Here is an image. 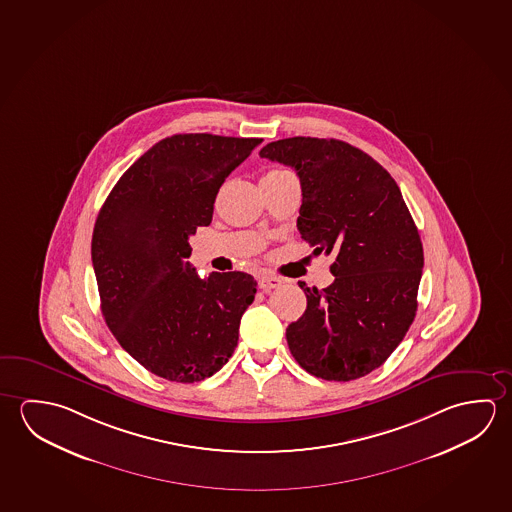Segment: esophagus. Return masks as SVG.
I'll return each mask as SVG.
<instances>
[{
	"mask_svg": "<svg viewBox=\"0 0 512 512\" xmlns=\"http://www.w3.org/2000/svg\"><path fill=\"white\" fill-rule=\"evenodd\" d=\"M280 285H282V280L278 277H273V275H262V277H259V287L264 293H269L271 289H277Z\"/></svg>",
	"mask_w": 512,
	"mask_h": 512,
	"instance_id": "1",
	"label": "esophagus"
}]
</instances>
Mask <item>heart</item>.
I'll return each instance as SVG.
<instances>
[{"label": "heart", "instance_id": "b5f03b06", "mask_svg": "<svg viewBox=\"0 0 512 512\" xmlns=\"http://www.w3.org/2000/svg\"><path fill=\"white\" fill-rule=\"evenodd\" d=\"M280 173H285L284 169H273V171H269V173H266L264 176L280 175Z\"/></svg>", "mask_w": 512, "mask_h": 512}]
</instances>
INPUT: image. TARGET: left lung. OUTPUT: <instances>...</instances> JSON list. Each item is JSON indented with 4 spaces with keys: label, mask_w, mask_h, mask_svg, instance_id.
<instances>
[{
    "label": "left lung",
    "mask_w": 512,
    "mask_h": 512,
    "mask_svg": "<svg viewBox=\"0 0 512 512\" xmlns=\"http://www.w3.org/2000/svg\"><path fill=\"white\" fill-rule=\"evenodd\" d=\"M262 159L300 176L296 227L314 253L334 255V282L307 296L285 330L296 362L314 377L348 382L382 366L418 309L423 246L393 176L368 153L337 139L289 137Z\"/></svg>",
    "instance_id": "left-lung-1"
}]
</instances>
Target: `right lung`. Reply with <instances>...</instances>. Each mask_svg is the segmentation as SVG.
Returning a JSON list of instances; mask_svg holds the SVG:
<instances>
[{
    "instance_id": "add662e5",
    "label": "right lung",
    "mask_w": 512,
    "mask_h": 512,
    "mask_svg": "<svg viewBox=\"0 0 512 512\" xmlns=\"http://www.w3.org/2000/svg\"><path fill=\"white\" fill-rule=\"evenodd\" d=\"M262 139L178 134L135 160L93 232L101 312L126 352L157 377L193 384L232 357L257 282L243 271L200 278L189 237L209 227L219 187Z\"/></svg>"
}]
</instances>
